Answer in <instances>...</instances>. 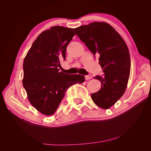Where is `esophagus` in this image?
Here are the masks:
<instances>
[{"label": "esophagus", "instance_id": "34e87169", "mask_svg": "<svg viewBox=\"0 0 151 151\" xmlns=\"http://www.w3.org/2000/svg\"><path fill=\"white\" fill-rule=\"evenodd\" d=\"M92 77H93V76H92L91 75H88L85 76V79L86 80H89V79H91Z\"/></svg>", "mask_w": 151, "mask_h": 151}]
</instances>
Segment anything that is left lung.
Returning <instances> with one entry per match:
<instances>
[{"label":"left lung","instance_id":"1","mask_svg":"<svg viewBox=\"0 0 151 151\" xmlns=\"http://www.w3.org/2000/svg\"><path fill=\"white\" fill-rule=\"evenodd\" d=\"M73 30L94 56L99 57V63L104 75L94 76L101 81V88L92 94L91 98L96 105L108 109L123 95L127 86L131 70L127 46L106 22H94Z\"/></svg>","mask_w":151,"mask_h":151}]
</instances>
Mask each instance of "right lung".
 Here are the masks:
<instances>
[{
    "mask_svg": "<svg viewBox=\"0 0 151 151\" xmlns=\"http://www.w3.org/2000/svg\"><path fill=\"white\" fill-rule=\"evenodd\" d=\"M75 35L70 28L52 27L39 35L24 59L22 85L28 99L45 115L55 113L67 88L85 80L83 75H68L58 68Z\"/></svg>",
    "mask_w": 151,
    "mask_h": 151,
    "instance_id": "add662e5",
    "label": "right lung"
}]
</instances>
